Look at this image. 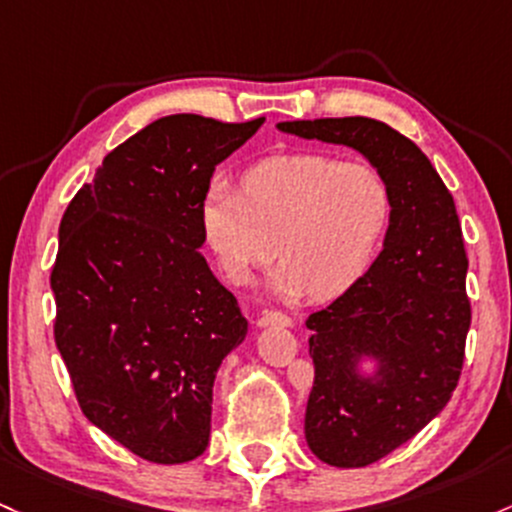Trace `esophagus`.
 Wrapping results in <instances>:
<instances>
[{"mask_svg": "<svg viewBox=\"0 0 512 512\" xmlns=\"http://www.w3.org/2000/svg\"><path fill=\"white\" fill-rule=\"evenodd\" d=\"M257 325L260 328H269V325H279V328H289L291 318L282 311H265L260 318H257Z\"/></svg>", "mask_w": 512, "mask_h": 512, "instance_id": "1", "label": "esophagus"}]
</instances>
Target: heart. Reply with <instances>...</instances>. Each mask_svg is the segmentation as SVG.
Wrapping results in <instances>:
<instances>
[{
  "label": "heart",
  "instance_id": "obj_1",
  "mask_svg": "<svg viewBox=\"0 0 512 512\" xmlns=\"http://www.w3.org/2000/svg\"><path fill=\"white\" fill-rule=\"evenodd\" d=\"M240 189L213 179L201 199V233L233 284L274 255L282 265L269 289L284 299L308 291L313 301H330L350 291L391 221L384 174L333 155L267 157L243 174Z\"/></svg>",
  "mask_w": 512,
  "mask_h": 512
}]
</instances>
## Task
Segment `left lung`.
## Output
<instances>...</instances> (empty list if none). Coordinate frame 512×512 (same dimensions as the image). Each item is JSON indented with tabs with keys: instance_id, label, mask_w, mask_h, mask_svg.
<instances>
[{
	"instance_id": "left-lung-1",
	"label": "left lung",
	"mask_w": 512,
	"mask_h": 512,
	"mask_svg": "<svg viewBox=\"0 0 512 512\" xmlns=\"http://www.w3.org/2000/svg\"><path fill=\"white\" fill-rule=\"evenodd\" d=\"M279 131L345 145L384 174V250L350 291L311 313L316 367L306 442L320 462L357 469L418 435L457 389L471 306L454 199L423 150L367 116L284 121ZM372 361L374 373H362Z\"/></svg>"
}]
</instances>
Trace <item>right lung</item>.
<instances>
[{
    "label": "right lung",
    "instance_id": "1",
    "mask_svg": "<svg viewBox=\"0 0 512 512\" xmlns=\"http://www.w3.org/2000/svg\"><path fill=\"white\" fill-rule=\"evenodd\" d=\"M262 123L157 119L104 157L60 221L55 345L89 423L148 462L204 454L216 372L247 335L199 252V211L218 162Z\"/></svg>",
    "mask_w": 512,
    "mask_h": 512
}]
</instances>
